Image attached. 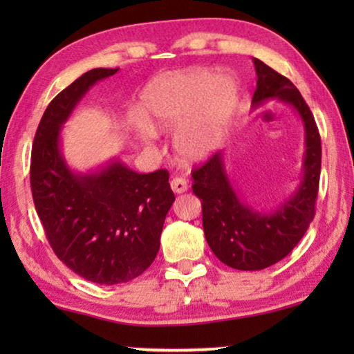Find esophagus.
Wrapping results in <instances>:
<instances>
[{"label":"esophagus","instance_id":"34e87169","mask_svg":"<svg viewBox=\"0 0 354 354\" xmlns=\"http://www.w3.org/2000/svg\"><path fill=\"white\" fill-rule=\"evenodd\" d=\"M170 185H171V190L175 192V194H183V192L189 189V184H187V181H185V178H181V176L173 178Z\"/></svg>","mask_w":354,"mask_h":354}]
</instances>
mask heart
<instances>
[{
    "mask_svg": "<svg viewBox=\"0 0 354 354\" xmlns=\"http://www.w3.org/2000/svg\"><path fill=\"white\" fill-rule=\"evenodd\" d=\"M236 84L205 70L173 75L153 84L143 95L140 128L176 131V147L198 160L218 147L236 106Z\"/></svg>",
    "mask_w": 354,
    "mask_h": 354,
    "instance_id": "1",
    "label": "heart"
}]
</instances>
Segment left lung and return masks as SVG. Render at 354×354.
<instances>
[{"instance_id":"8db88e82","label":"left lung","mask_w":354,"mask_h":354,"mask_svg":"<svg viewBox=\"0 0 354 354\" xmlns=\"http://www.w3.org/2000/svg\"><path fill=\"white\" fill-rule=\"evenodd\" d=\"M257 82L253 106L277 98L295 107L304 124L306 153L303 181L289 200L273 212H257L241 201L225 170L221 151L192 171V190L201 200L203 230L214 254L236 270H262L290 253L308 231L315 215L322 169V143L313 112L298 88L253 59Z\"/></svg>"}]
</instances>
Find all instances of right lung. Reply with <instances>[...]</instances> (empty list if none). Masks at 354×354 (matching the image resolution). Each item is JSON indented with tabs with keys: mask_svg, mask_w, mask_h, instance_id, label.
Returning a JSON list of instances; mask_svg holds the SVG:
<instances>
[{
	"mask_svg": "<svg viewBox=\"0 0 354 354\" xmlns=\"http://www.w3.org/2000/svg\"><path fill=\"white\" fill-rule=\"evenodd\" d=\"M117 71L93 68L55 97L31 153L32 200L53 251L76 274L106 286L128 283L151 266L175 201L164 169L147 175L115 160L81 175L65 164L62 124L95 82Z\"/></svg>",
	"mask_w": 354,
	"mask_h": 354,
	"instance_id": "add662e5",
	"label": "right lung"
}]
</instances>
